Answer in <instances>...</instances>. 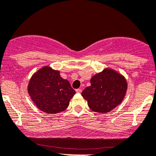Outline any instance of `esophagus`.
I'll return each instance as SVG.
<instances>
[{"instance_id":"esophagus-1","label":"esophagus","mask_w":156,"mask_h":156,"mask_svg":"<svg viewBox=\"0 0 156 156\" xmlns=\"http://www.w3.org/2000/svg\"><path fill=\"white\" fill-rule=\"evenodd\" d=\"M76 92L77 93H81V91H82V90H81V88H78V89H76Z\"/></svg>"}]
</instances>
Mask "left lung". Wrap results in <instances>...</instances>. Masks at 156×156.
<instances>
[{
	"instance_id": "left-lung-1",
	"label": "left lung",
	"mask_w": 156,
	"mask_h": 156,
	"mask_svg": "<svg viewBox=\"0 0 156 156\" xmlns=\"http://www.w3.org/2000/svg\"><path fill=\"white\" fill-rule=\"evenodd\" d=\"M127 89L126 79L110 69L94 75L90 86L81 93L91 110L98 113H108L123 101Z\"/></svg>"
}]
</instances>
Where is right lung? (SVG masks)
<instances>
[{"label":"right lung","instance_id":"add662e5","mask_svg":"<svg viewBox=\"0 0 156 156\" xmlns=\"http://www.w3.org/2000/svg\"><path fill=\"white\" fill-rule=\"evenodd\" d=\"M29 94L38 108L48 113L66 110L75 90L58 71L44 67L34 74L28 85Z\"/></svg>","mask_w":156,"mask_h":156}]
</instances>
